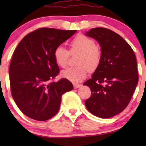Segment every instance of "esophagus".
Segmentation results:
<instances>
[{
    "label": "esophagus",
    "mask_w": 146,
    "mask_h": 146,
    "mask_svg": "<svg viewBox=\"0 0 146 146\" xmlns=\"http://www.w3.org/2000/svg\"><path fill=\"white\" fill-rule=\"evenodd\" d=\"M81 84H74V88L75 89H77V88H79L81 86Z\"/></svg>",
    "instance_id": "1"
}]
</instances>
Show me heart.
Segmentation results:
<instances>
[{"label":"heart","mask_w":146,"mask_h":146,"mask_svg":"<svg viewBox=\"0 0 146 146\" xmlns=\"http://www.w3.org/2000/svg\"><path fill=\"white\" fill-rule=\"evenodd\" d=\"M70 46L71 52H78L80 54L77 61L78 66L64 70L61 72V76L72 82H80L86 78L88 70L94 71L98 67L102 52L100 49L95 46V42L92 39L83 35L76 36L70 42ZM69 52L64 46L60 45L56 48L54 58L57 65L62 68L66 67Z\"/></svg>","instance_id":"1"}]
</instances>
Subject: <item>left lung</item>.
I'll use <instances>...</instances> for the list:
<instances>
[{"instance_id": "obj_1", "label": "left lung", "mask_w": 146, "mask_h": 146, "mask_svg": "<svg viewBox=\"0 0 146 146\" xmlns=\"http://www.w3.org/2000/svg\"><path fill=\"white\" fill-rule=\"evenodd\" d=\"M85 35L98 41L102 52L98 67L83 84L92 92L85 105L93 115L109 118L122 111L132 97L138 82L136 58L129 44L110 30L94 28Z\"/></svg>"}]
</instances>
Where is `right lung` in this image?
Wrapping results in <instances>:
<instances>
[{
    "label": "right lung",
    "mask_w": 146,
    "mask_h": 146,
    "mask_svg": "<svg viewBox=\"0 0 146 146\" xmlns=\"http://www.w3.org/2000/svg\"><path fill=\"white\" fill-rule=\"evenodd\" d=\"M76 32L39 29L25 36L14 52L9 68L12 96L30 118L50 119L59 111L62 96L73 89L72 84L65 78L50 81L59 73L54 50Z\"/></svg>",
    "instance_id": "obj_1"
}]
</instances>
